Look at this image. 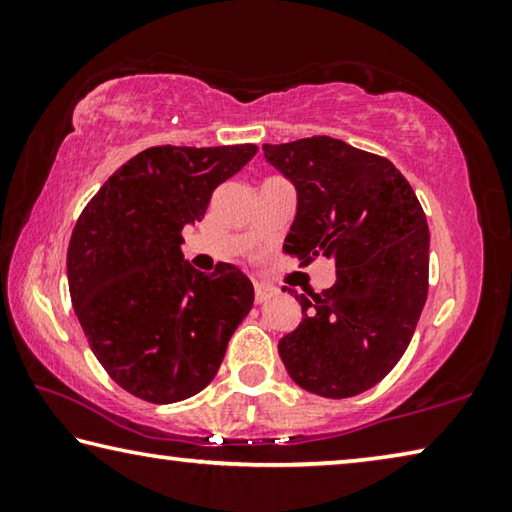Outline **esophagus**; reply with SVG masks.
<instances>
[{
	"mask_svg": "<svg viewBox=\"0 0 512 512\" xmlns=\"http://www.w3.org/2000/svg\"><path fill=\"white\" fill-rule=\"evenodd\" d=\"M273 296H277L275 287H271V284H266V282H255V302H257V305H262V302L271 300Z\"/></svg>",
	"mask_w": 512,
	"mask_h": 512,
	"instance_id": "obj_1",
	"label": "esophagus"
}]
</instances>
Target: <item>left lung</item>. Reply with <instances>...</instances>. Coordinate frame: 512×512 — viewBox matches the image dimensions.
<instances>
[{
  "mask_svg": "<svg viewBox=\"0 0 512 512\" xmlns=\"http://www.w3.org/2000/svg\"><path fill=\"white\" fill-rule=\"evenodd\" d=\"M266 162L296 187L282 250L323 255L336 282L316 296L287 289L302 320L277 352L305 391L343 400L379 384L409 348L429 289L427 216L395 164L327 135L264 144Z\"/></svg>",
  "mask_w": 512,
  "mask_h": 512,
  "instance_id": "1",
  "label": "left lung"
}]
</instances>
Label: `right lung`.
Segmentation results:
<instances>
[{
	"instance_id": "right-lung-1",
	"label": "right lung",
	"mask_w": 512,
	"mask_h": 512,
	"mask_svg": "<svg viewBox=\"0 0 512 512\" xmlns=\"http://www.w3.org/2000/svg\"><path fill=\"white\" fill-rule=\"evenodd\" d=\"M257 153L255 144L153 146L85 205L67 248V282L94 357L140 400L173 404L214 379L253 307L246 273L183 257V228L203 221L212 192Z\"/></svg>"
}]
</instances>
